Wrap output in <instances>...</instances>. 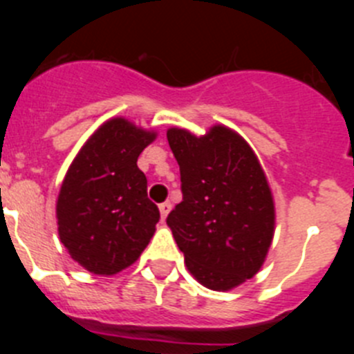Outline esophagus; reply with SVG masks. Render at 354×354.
Wrapping results in <instances>:
<instances>
[{
  "instance_id": "obj_1",
  "label": "esophagus",
  "mask_w": 354,
  "mask_h": 354,
  "mask_svg": "<svg viewBox=\"0 0 354 354\" xmlns=\"http://www.w3.org/2000/svg\"><path fill=\"white\" fill-rule=\"evenodd\" d=\"M170 209H171L170 202H162V204L159 205V212H161V220H165V218H167L168 212H170Z\"/></svg>"
}]
</instances>
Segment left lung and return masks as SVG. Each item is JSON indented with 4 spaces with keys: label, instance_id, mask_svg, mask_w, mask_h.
Here are the masks:
<instances>
[{
    "label": "left lung",
    "instance_id": "obj_1",
    "mask_svg": "<svg viewBox=\"0 0 354 354\" xmlns=\"http://www.w3.org/2000/svg\"><path fill=\"white\" fill-rule=\"evenodd\" d=\"M180 168L183 202L167 225L187 271L212 290L255 277L274 234V202L259 158L241 134L212 126L202 136L167 131Z\"/></svg>",
    "mask_w": 354,
    "mask_h": 354
}]
</instances>
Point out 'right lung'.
I'll use <instances>...</instances> for the list:
<instances>
[{
    "label": "right lung",
    "mask_w": 354,
    "mask_h": 354,
    "mask_svg": "<svg viewBox=\"0 0 354 354\" xmlns=\"http://www.w3.org/2000/svg\"><path fill=\"white\" fill-rule=\"evenodd\" d=\"M158 133L124 117L106 120L71 162L56 200L62 245L93 274L111 277L138 261L156 232L158 205L136 161Z\"/></svg>",
    "instance_id": "add662e5"
}]
</instances>
